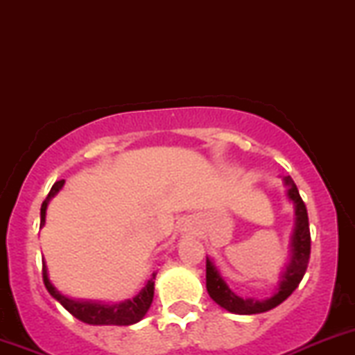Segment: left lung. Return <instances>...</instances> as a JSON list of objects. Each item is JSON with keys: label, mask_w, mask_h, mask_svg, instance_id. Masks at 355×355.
Wrapping results in <instances>:
<instances>
[{"label": "left lung", "mask_w": 355, "mask_h": 355, "mask_svg": "<svg viewBox=\"0 0 355 355\" xmlns=\"http://www.w3.org/2000/svg\"><path fill=\"white\" fill-rule=\"evenodd\" d=\"M285 185L288 187V199L295 206V230L292 237V259H290L287 271L284 273V278L280 282L277 293L270 297L268 300H252L242 299L234 290H230L223 278L218 273L216 266L206 261V288L211 299L221 306L223 309L230 311L235 314H259L280 306L290 293L299 287L300 280L304 278V273L307 270L311 257V232H309V218H307L306 204L300 198L297 185L290 177L284 178Z\"/></svg>", "instance_id": "left-lung-1"}]
</instances>
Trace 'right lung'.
<instances>
[{"label": "right lung", "mask_w": 355, "mask_h": 355, "mask_svg": "<svg viewBox=\"0 0 355 355\" xmlns=\"http://www.w3.org/2000/svg\"><path fill=\"white\" fill-rule=\"evenodd\" d=\"M65 180H58L51 187V192L48 194L44 202L41 206V225L46 221V207H48L49 199L63 187ZM155 278V275H153ZM148 282L144 288L137 293L132 300H125L121 304H114V306H106V304H94V302H78V300H71L68 297L62 295L55 287L51 285L48 278V270L46 264L42 263V282H44L48 292L62 304L63 307L75 316L77 320L84 321L87 324H118V327H127V324H134L144 318L148 309L151 307L153 295H155V282Z\"/></svg>", "instance_id": "add662e5"}]
</instances>
